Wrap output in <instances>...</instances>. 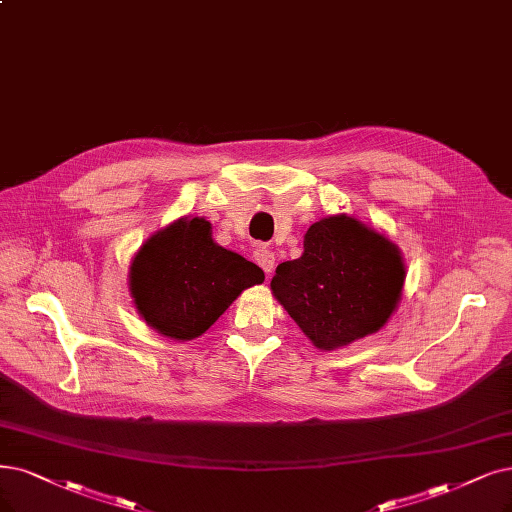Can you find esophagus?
<instances>
[{"label": "esophagus", "instance_id": "1", "mask_svg": "<svg viewBox=\"0 0 512 512\" xmlns=\"http://www.w3.org/2000/svg\"><path fill=\"white\" fill-rule=\"evenodd\" d=\"M253 255H255V261L261 266V270L266 272V274H272L274 261H276V259H274V253H272L270 249H266V246H257Z\"/></svg>", "mask_w": 512, "mask_h": 512}]
</instances>
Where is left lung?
Masks as SVG:
<instances>
[{
  "label": "left lung",
  "instance_id": "left-lung-1",
  "mask_svg": "<svg viewBox=\"0 0 512 512\" xmlns=\"http://www.w3.org/2000/svg\"><path fill=\"white\" fill-rule=\"evenodd\" d=\"M405 266L396 246L346 215L310 225L304 255L280 263L272 293L320 350L380 331L401 299Z\"/></svg>",
  "mask_w": 512,
  "mask_h": 512
}]
</instances>
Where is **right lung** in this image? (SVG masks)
Listing matches in <instances>:
<instances>
[{
    "mask_svg": "<svg viewBox=\"0 0 512 512\" xmlns=\"http://www.w3.org/2000/svg\"><path fill=\"white\" fill-rule=\"evenodd\" d=\"M263 270L211 238V223L179 219L151 236L132 259L130 291L149 327L173 339H194L263 282Z\"/></svg>",
    "mask_w": 512,
    "mask_h": 512,
    "instance_id": "1",
    "label": "right lung"
}]
</instances>
